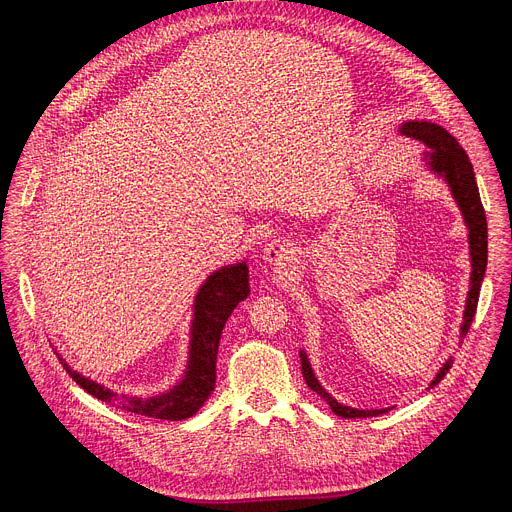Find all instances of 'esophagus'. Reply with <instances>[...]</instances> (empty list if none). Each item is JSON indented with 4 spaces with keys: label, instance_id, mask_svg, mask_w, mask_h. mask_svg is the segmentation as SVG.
<instances>
[{
    "label": "esophagus",
    "instance_id": "obj_1",
    "mask_svg": "<svg viewBox=\"0 0 512 512\" xmlns=\"http://www.w3.org/2000/svg\"><path fill=\"white\" fill-rule=\"evenodd\" d=\"M296 257V249L289 241H271L263 251V259L275 267H287Z\"/></svg>",
    "mask_w": 512,
    "mask_h": 512
}]
</instances>
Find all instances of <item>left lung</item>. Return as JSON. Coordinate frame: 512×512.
Returning <instances> with one entry per match:
<instances>
[{
  "instance_id": "left-lung-1",
  "label": "left lung",
  "mask_w": 512,
  "mask_h": 512,
  "mask_svg": "<svg viewBox=\"0 0 512 512\" xmlns=\"http://www.w3.org/2000/svg\"><path fill=\"white\" fill-rule=\"evenodd\" d=\"M399 133L411 139H417L425 145L423 150V164L425 168L437 176L440 180L446 182V186L452 192V198L456 200L462 216H464V225L468 229V247H470V289L466 296V306H464V318L460 326V338H466L470 324L476 314L478 306V296H480V285L486 273V261H488V227H486V214L484 206L480 202V192L474 176L472 162L468 154L464 152L462 145L456 141L450 131H446L442 125L431 123V121H403L399 125ZM300 360H302V373L312 391H316L328 405L330 409L344 419H356V417H375L381 413H387L391 407L383 409H354L350 405L338 403L316 379L310 358L304 350H300ZM452 369V356L444 362V367L437 371L433 381L429 383V389H433L437 383H440L446 373Z\"/></svg>"
}]
</instances>
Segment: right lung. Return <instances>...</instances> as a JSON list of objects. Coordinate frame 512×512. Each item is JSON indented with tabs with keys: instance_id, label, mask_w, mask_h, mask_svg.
I'll use <instances>...</instances> for the list:
<instances>
[{
	"instance_id": "add662e5",
	"label": "right lung",
	"mask_w": 512,
	"mask_h": 512,
	"mask_svg": "<svg viewBox=\"0 0 512 512\" xmlns=\"http://www.w3.org/2000/svg\"><path fill=\"white\" fill-rule=\"evenodd\" d=\"M249 291V267L245 259L218 267L204 279L192 304L188 362L184 375L174 387L160 395L139 397L117 393L68 367V362L60 354L58 358L72 381L81 385L89 395L97 397L99 401L111 403L117 409L135 415L182 421L186 417H192L214 391L218 342H221V334L229 316L239 306V302L247 300Z\"/></svg>"
}]
</instances>
